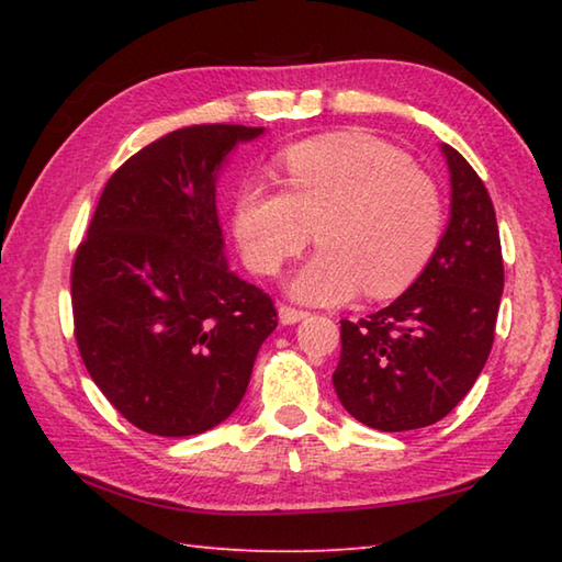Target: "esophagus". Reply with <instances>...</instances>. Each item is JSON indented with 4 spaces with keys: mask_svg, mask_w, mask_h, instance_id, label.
Listing matches in <instances>:
<instances>
[{
    "mask_svg": "<svg viewBox=\"0 0 562 562\" xmlns=\"http://www.w3.org/2000/svg\"><path fill=\"white\" fill-rule=\"evenodd\" d=\"M304 317H310L307 310H297V307H290V304H280V319L282 325H297Z\"/></svg>",
    "mask_w": 562,
    "mask_h": 562,
    "instance_id": "esophagus-1",
    "label": "esophagus"
}]
</instances>
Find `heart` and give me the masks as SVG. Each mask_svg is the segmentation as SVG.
<instances>
[{"label": "heart", "instance_id": "b5f03b06", "mask_svg": "<svg viewBox=\"0 0 562 562\" xmlns=\"http://www.w3.org/2000/svg\"><path fill=\"white\" fill-rule=\"evenodd\" d=\"M288 190L243 188L233 233L247 268L278 274L317 231L322 250L294 274L302 302L396 297L434 258L443 203L434 180L402 150L364 133H329L280 158Z\"/></svg>", "mask_w": 562, "mask_h": 562}]
</instances>
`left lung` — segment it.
Here are the masks:
<instances>
[{
  "label": "left lung",
  "instance_id": "left-lung-1",
  "mask_svg": "<svg viewBox=\"0 0 562 562\" xmlns=\"http://www.w3.org/2000/svg\"><path fill=\"white\" fill-rule=\"evenodd\" d=\"M451 217L434 258L389 307L341 319L331 384L357 422L379 431L431 426L471 392L491 355L503 294L491 195L459 150L441 146Z\"/></svg>",
  "mask_w": 562,
  "mask_h": 562
}]
</instances>
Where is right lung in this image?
Returning <instances> with one entry per match:
<instances>
[{"label": "right lung", "mask_w": 562, "mask_h": 562, "mask_svg": "<svg viewBox=\"0 0 562 562\" xmlns=\"http://www.w3.org/2000/svg\"><path fill=\"white\" fill-rule=\"evenodd\" d=\"M265 128H178L109 178L71 268L74 335L103 396L140 431L193 436L243 402L278 312L223 255L217 170Z\"/></svg>", "instance_id": "1"}]
</instances>
